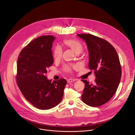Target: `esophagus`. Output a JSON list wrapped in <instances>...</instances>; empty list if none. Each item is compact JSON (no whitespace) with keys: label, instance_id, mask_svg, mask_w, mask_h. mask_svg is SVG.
I'll return each instance as SVG.
<instances>
[{"label":"esophagus","instance_id":"1","mask_svg":"<svg viewBox=\"0 0 135 135\" xmlns=\"http://www.w3.org/2000/svg\"><path fill=\"white\" fill-rule=\"evenodd\" d=\"M76 80L75 79H69L68 80H67V82L68 83H70V82H72L73 81H75Z\"/></svg>","mask_w":135,"mask_h":135}]
</instances>
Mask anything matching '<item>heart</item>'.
Returning a JSON list of instances; mask_svg holds the SVG:
<instances>
[{"mask_svg":"<svg viewBox=\"0 0 135 135\" xmlns=\"http://www.w3.org/2000/svg\"><path fill=\"white\" fill-rule=\"evenodd\" d=\"M64 44L67 47L71 49L76 54L81 53L83 50L82 44L76 40H66L64 41ZM62 55V50L61 47L56 46L53 51V57L55 60H59L61 59ZM66 70L70 71L71 68L69 67H66Z\"/></svg>","mask_w":135,"mask_h":135,"instance_id":"heart-1","label":"heart"}]
</instances>
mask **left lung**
<instances>
[{
	"label": "left lung",
	"mask_w": 135,
	"mask_h": 135,
	"mask_svg": "<svg viewBox=\"0 0 135 135\" xmlns=\"http://www.w3.org/2000/svg\"><path fill=\"white\" fill-rule=\"evenodd\" d=\"M88 47L89 68L94 71V84L85 80L82 100L86 105L100 106L108 102L116 92L122 74L119 57L114 47L107 41L91 34H78Z\"/></svg>",
	"instance_id": "obj_1"
}]
</instances>
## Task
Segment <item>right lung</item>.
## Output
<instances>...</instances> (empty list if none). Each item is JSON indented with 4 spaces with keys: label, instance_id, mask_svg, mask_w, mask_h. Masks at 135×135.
<instances>
[{
    "label": "right lung",
    "instance_id": "1",
    "mask_svg": "<svg viewBox=\"0 0 135 135\" xmlns=\"http://www.w3.org/2000/svg\"><path fill=\"white\" fill-rule=\"evenodd\" d=\"M55 39L50 35L36 38L21 51L17 59V85L26 99L41 109L58 105L67 84L64 79L52 82L45 75L54 62L51 49Z\"/></svg>",
    "mask_w": 135,
    "mask_h": 135
}]
</instances>
